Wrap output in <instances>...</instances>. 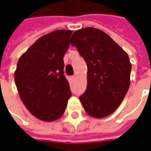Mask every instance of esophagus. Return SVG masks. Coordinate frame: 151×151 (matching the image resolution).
<instances>
[{
  "label": "esophagus",
  "mask_w": 151,
  "mask_h": 151,
  "mask_svg": "<svg viewBox=\"0 0 151 151\" xmlns=\"http://www.w3.org/2000/svg\"><path fill=\"white\" fill-rule=\"evenodd\" d=\"M71 79H72V80H73V81L75 80V79H76V76L75 75L72 76V77H71Z\"/></svg>",
  "instance_id": "34e87169"
}]
</instances>
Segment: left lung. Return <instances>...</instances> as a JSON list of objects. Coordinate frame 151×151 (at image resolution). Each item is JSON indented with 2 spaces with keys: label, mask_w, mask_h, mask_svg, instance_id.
Segmentation results:
<instances>
[{
  "label": "left lung",
  "mask_w": 151,
  "mask_h": 151,
  "mask_svg": "<svg viewBox=\"0 0 151 151\" xmlns=\"http://www.w3.org/2000/svg\"><path fill=\"white\" fill-rule=\"evenodd\" d=\"M88 67L87 88L79 97L86 113L106 117L121 104L130 83L131 63L128 54L99 29L86 27L71 37Z\"/></svg>",
  "instance_id": "1"
}]
</instances>
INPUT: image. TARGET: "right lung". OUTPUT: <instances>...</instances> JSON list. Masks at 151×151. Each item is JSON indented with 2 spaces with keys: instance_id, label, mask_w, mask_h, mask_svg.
Returning <instances> with one entry per match:
<instances>
[{
  "instance_id": "obj_1",
  "label": "right lung",
  "mask_w": 151,
  "mask_h": 151,
  "mask_svg": "<svg viewBox=\"0 0 151 151\" xmlns=\"http://www.w3.org/2000/svg\"><path fill=\"white\" fill-rule=\"evenodd\" d=\"M72 32L57 30L46 34L17 62L14 77L20 98L29 112L42 121L59 119L72 95L63 73V57Z\"/></svg>"
}]
</instances>
